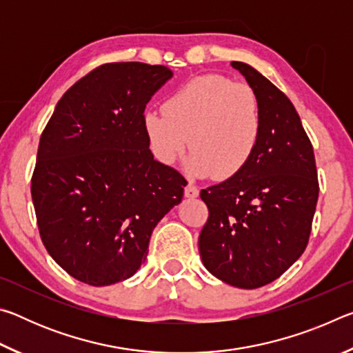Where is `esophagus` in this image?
<instances>
[{"instance_id": "1", "label": "esophagus", "mask_w": 353, "mask_h": 353, "mask_svg": "<svg viewBox=\"0 0 353 353\" xmlns=\"http://www.w3.org/2000/svg\"><path fill=\"white\" fill-rule=\"evenodd\" d=\"M198 196H199L198 187H194V185H191V183H188L187 187H185V198L194 199V198H198Z\"/></svg>"}]
</instances>
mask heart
I'll return each instance as SVG.
<instances>
[{
    "label": "heart",
    "mask_w": 353,
    "mask_h": 353,
    "mask_svg": "<svg viewBox=\"0 0 353 353\" xmlns=\"http://www.w3.org/2000/svg\"><path fill=\"white\" fill-rule=\"evenodd\" d=\"M143 129L163 163H174L190 139L191 174L225 181L252 160L261 140L263 115L248 83L205 74L177 88L166 99L165 112H145Z\"/></svg>",
    "instance_id": "heart-1"
}]
</instances>
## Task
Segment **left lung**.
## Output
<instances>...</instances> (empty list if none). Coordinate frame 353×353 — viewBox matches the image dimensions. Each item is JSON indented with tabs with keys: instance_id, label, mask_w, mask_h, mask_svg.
<instances>
[{
	"instance_id": "left-lung-1",
	"label": "left lung",
	"mask_w": 353,
	"mask_h": 353,
	"mask_svg": "<svg viewBox=\"0 0 353 353\" xmlns=\"http://www.w3.org/2000/svg\"><path fill=\"white\" fill-rule=\"evenodd\" d=\"M232 67L259 98L263 132L236 176L201 191L208 219L199 254L208 272L236 288H260L303 254L318 202L313 146L286 94L244 62Z\"/></svg>"
}]
</instances>
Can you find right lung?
<instances>
[{
	"instance_id": "1",
	"label": "right lung",
	"mask_w": 353,
	"mask_h": 353,
	"mask_svg": "<svg viewBox=\"0 0 353 353\" xmlns=\"http://www.w3.org/2000/svg\"><path fill=\"white\" fill-rule=\"evenodd\" d=\"M171 77L163 65H101L65 92L40 137L31 194L41 241L83 283L132 277L154 227L181 204L187 181L154 160L143 129Z\"/></svg>"
}]
</instances>
